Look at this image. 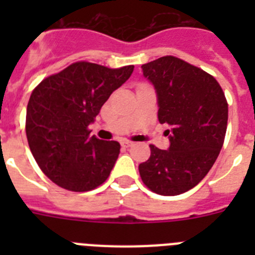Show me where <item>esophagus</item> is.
<instances>
[{
    "label": "esophagus",
    "instance_id": "34e87169",
    "mask_svg": "<svg viewBox=\"0 0 255 255\" xmlns=\"http://www.w3.org/2000/svg\"><path fill=\"white\" fill-rule=\"evenodd\" d=\"M121 145H123V147H126V148H129V147H131V145H134V143H132V141H130V140H121Z\"/></svg>",
    "mask_w": 255,
    "mask_h": 255
}]
</instances>
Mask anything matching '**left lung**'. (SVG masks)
Segmentation results:
<instances>
[{"instance_id":"left-lung-1","label":"left lung","mask_w":255,"mask_h":255,"mask_svg":"<svg viewBox=\"0 0 255 255\" xmlns=\"http://www.w3.org/2000/svg\"><path fill=\"white\" fill-rule=\"evenodd\" d=\"M154 87L158 121L170 129L167 150L150 145V157L139 164L143 182L159 195L190 190L217 159L227 129L229 106L222 88L202 69L173 56L141 66Z\"/></svg>"}]
</instances>
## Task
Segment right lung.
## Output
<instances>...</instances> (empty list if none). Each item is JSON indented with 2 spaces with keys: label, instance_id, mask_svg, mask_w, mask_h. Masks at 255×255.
<instances>
[{
  "label": "right lung",
  "instance_id": "obj_1",
  "mask_svg": "<svg viewBox=\"0 0 255 255\" xmlns=\"http://www.w3.org/2000/svg\"><path fill=\"white\" fill-rule=\"evenodd\" d=\"M132 70V65L108 69L80 61L33 91L26 107L29 148L40 170L58 186L89 191L110 176L120 144L89 136L88 126Z\"/></svg>",
  "mask_w": 255,
  "mask_h": 255
}]
</instances>
